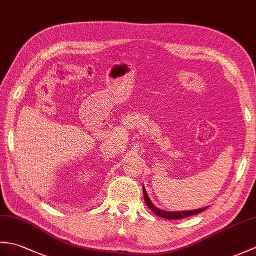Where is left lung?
<instances>
[{"instance_id":"8db88e82","label":"left lung","mask_w":256,"mask_h":256,"mask_svg":"<svg viewBox=\"0 0 256 256\" xmlns=\"http://www.w3.org/2000/svg\"><path fill=\"white\" fill-rule=\"evenodd\" d=\"M143 194H144V199H145V202L146 204L148 206V208L156 214L160 218H165L168 220H177V219H184V218H187V216H194V214H198L200 212H202L204 210L206 209V208H201V209H196V210H189V211H177V212H170V211H164V210H160L155 206L153 204H152V201L150 200L148 194H146V190L143 187Z\"/></svg>"}]
</instances>
